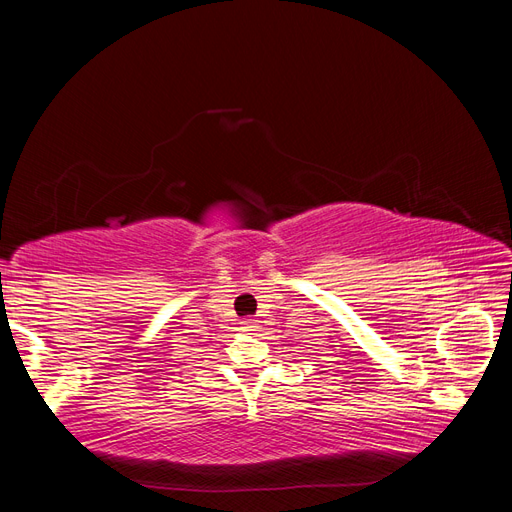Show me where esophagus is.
I'll use <instances>...</instances> for the list:
<instances>
[{
  "mask_svg": "<svg viewBox=\"0 0 512 512\" xmlns=\"http://www.w3.org/2000/svg\"><path fill=\"white\" fill-rule=\"evenodd\" d=\"M241 329L247 331V333L256 331V329H258V327H256V320H254V318H243V320H241Z\"/></svg>",
  "mask_w": 512,
  "mask_h": 512,
  "instance_id": "esophagus-1",
  "label": "esophagus"
}]
</instances>
